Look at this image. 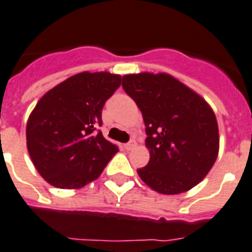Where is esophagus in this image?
<instances>
[{
  "label": "esophagus",
  "mask_w": 252,
  "mask_h": 252,
  "mask_svg": "<svg viewBox=\"0 0 252 252\" xmlns=\"http://www.w3.org/2000/svg\"><path fill=\"white\" fill-rule=\"evenodd\" d=\"M136 141L134 140H132V141H129V142H128V144H126L124 145V149H126V150H132L133 147L136 146Z\"/></svg>",
  "instance_id": "34e87169"
}]
</instances>
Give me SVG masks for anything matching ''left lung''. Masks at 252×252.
<instances>
[{
    "instance_id": "left-lung-1",
    "label": "left lung",
    "mask_w": 252,
    "mask_h": 252,
    "mask_svg": "<svg viewBox=\"0 0 252 252\" xmlns=\"http://www.w3.org/2000/svg\"><path fill=\"white\" fill-rule=\"evenodd\" d=\"M146 126L150 160L137 173L160 194L188 191L206 177L219 153L216 116L207 102L168 73L123 76Z\"/></svg>"
}]
</instances>
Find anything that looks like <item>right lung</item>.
<instances>
[{
    "label": "right lung",
    "instance_id": "right-lung-1",
    "mask_svg": "<svg viewBox=\"0 0 252 252\" xmlns=\"http://www.w3.org/2000/svg\"><path fill=\"white\" fill-rule=\"evenodd\" d=\"M122 76L81 72L45 94L27 122V149L50 185L79 189L99 177L119 151L102 132V108Z\"/></svg>",
    "mask_w": 252,
    "mask_h": 252
}]
</instances>
